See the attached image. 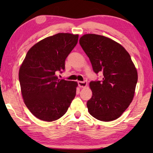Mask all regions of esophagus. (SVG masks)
Masks as SVG:
<instances>
[{
    "label": "esophagus",
    "mask_w": 153,
    "mask_h": 153,
    "mask_svg": "<svg viewBox=\"0 0 153 153\" xmlns=\"http://www.w3.org/2000/svg\"><path fill=\"white\" fill-rule=\"evenodd\" d=\"M77 83H78V86L80 88H85L87 86V82L86 81H84V82L79 81Z\"/></svg>",
    "instance_id": "obj_1"
}]
</instances>
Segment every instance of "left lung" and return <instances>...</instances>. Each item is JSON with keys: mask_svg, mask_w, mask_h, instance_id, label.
I'll list each match as a JSON object with an SVG mask.
<instances>
[{"mask_svg": "<svg viewBox=\"0 0 153 153\" xmlns=\"http://www.w3.org/2000/svg\"><path fill=\"white\" fill-rule=\"evenodd\" d=\"M79 45L90 59L93 71L102 72L101 81H92V98L87 107L92 117L111 121L122 115L134 98L138 73L130 55L122 46L105 36L88 33Z\"/></svg>", "mask_w": 153, "mask_h": 153, "instance_id": "obj_1", "label": "left lung"}]
</instances>
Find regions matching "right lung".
<instances>
[{
    "instance_id": "right-lung-1",
    "label": "right lung",
    "mask_w": 153,
    "mask_h": 153,
    "mask_svg": "<svg viewBox=\"0 0 153 153\" xmlns=\"http://www.w3.org/2000/svg\"><path fill=\"white\" fill-rule=\"evenodd\" d=\"M78 35L59 33L36 43L20 67L19 79L24 102L40 120L53 121L65 115L76 97L77 83L60 79L65 61L76 46Z\"/></svg>"
}]
</instances>
